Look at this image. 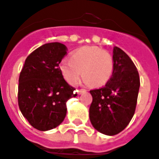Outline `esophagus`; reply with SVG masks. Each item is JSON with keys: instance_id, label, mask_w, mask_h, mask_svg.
<instances>
[{"instance_id": "esophagus-1", "label": "esophagus", "mask_w": 159, "mask_h": 159, "mask_svg": "<svg viewBox=\"0 0 159 159\" xmlns=\"http://www.w3.org/2000/svg\"><path fill=\"white\" fill-rule=\"evenodd\" d=\"M86 90L85 89H80V90H76V93H77V94L78 95H81L83 94V93H86Z\"/></svg>"}]
</instances>
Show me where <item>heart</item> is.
I'll use <instances>...</instances> for the list:
<instances>
[{
    "label": "heart",
    "mask_w": 159,
    "mask_h": 159,
    "mask_svg": "<svg viewBox=\"0 0 159 159\" xmlns=\"http://www.w3.org/2000/svg\"><path fill=\"white\" fill-rule=\"evenodd\" d=\"M112 56L97 46H86L72 53L71 59H64L60 70L67 83L73 84L83 72L86 84L102 86L109 81L113 73Z\"/></svg>",
    "instance_id": "b5f03b06"
}]
</instances>
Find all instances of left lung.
Instances as JSON below:
<instances>
[{
  "label": "left lung",
  "instance_id": "obj_1",
  "mask_svg": "<svg viewBox=\"0 0 159 159\" xmlns=\"http://www.w3.org/2000/svg\"><path fill=\"white\" fill-rule=\"evenodd\" d=\"M114 69L104 87L91 90L89 118L94 129L107 136L120 133L133 117L140 88L139 74L129 56L113 50Z\"/></svg>",
  "mask_w": 159,
  "mask_h": 159
}]
</instances>
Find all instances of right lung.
<instances>
[{
	"label": "right lung",
	"mask_w": 159,
	"mask_h": 159,
	"mask_svg": "<svg viewBox=\"0 0 159 159\" xmlns=\"http://www.w3.org/2000/svg\"><path fill=\"white\" fill-rule=\"evenodd\" d=\"M66 54L63 43H44L27 57L20 73V111L39 130H51L61 124L66 116V102L77 95L59 67Z\"/></svg>",
	"instance_id": "1"
}]
</instances>
